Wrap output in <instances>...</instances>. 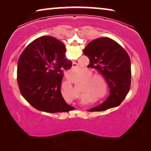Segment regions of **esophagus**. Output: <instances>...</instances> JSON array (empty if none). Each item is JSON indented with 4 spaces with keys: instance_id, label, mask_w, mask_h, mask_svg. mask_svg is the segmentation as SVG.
Returning <instances> with one entry per match:
<instances>
[{
    "instance_id": "34e87169",
    "label": "esophagus",
    "mask_w": 151,
    "mask_h": 151,
    "mask_svg": "<svg viewBox=\"0 0 151 151\" xmlns=\"http://www.w3.org/2000/svg\"><path fill=\"white\" fill-rule=\"evenodd\" d=\"M77 66H78V65H77V63H73V67H77Z\"/></svg>"
}]
</instances>
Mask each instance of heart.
I'll list each match as a JSON object with an SVG mask.
<instances>
[{
    "label": "heart",
    "instance_id": "1",
    "mask_svg": "<svg viewBox=\"0 0 151 151\" xmlns=\"http://www.w3.org/2000/svg\"><path fill=\"white\" fill-rule=\"evenodd\" d=\"M92 73V71L89 69L86 70V76L84 80H88L85 82L82 91L85 92L86 91H91L95 94L102 93L103 91V84L101 82L104 81V78L100 73Z\"/></svg>",
    "mask_w": 151,
    "mask_h": 151
}]
</instances>
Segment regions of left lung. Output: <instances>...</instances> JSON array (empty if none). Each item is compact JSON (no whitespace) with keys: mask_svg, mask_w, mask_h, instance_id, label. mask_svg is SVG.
<instances>
[{"mask_svg":"<svg viewBox=\"0 0 151 151\" xmlns=\"http://www.w3.org/2000/svg\"><path fill=\"white\" fill-rule=\"evenodd\" d=\"M83 53L89 59L88 67L98 69L110 88L109 98L89 111H103L119 106L131 88V60L127 51L115 40L104 37L90 42Z\"/></svg>","mask_w":151,"mask_h":151,"instance_id":"8db88e82","label":"left lung"}]
</instances>
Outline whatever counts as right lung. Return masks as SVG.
<instances>
[{
  "mask_svg": "<svg viewBox=\"0 0 151 151\" xmlns=\"http://www.w3.org/2000/svg\"><path fill=\"white\" fill-rule=\"evenodd\" d=\"M65 45L51 36L30 43L18 61L17 82L22 97L37 110L47 113L73 110L61 94L63 71L72 63L65 56Z\"/></svg>",
  "mask_w": 151,
  "mask_h": 151,
  "instance_id": "obj_1",
  "label": "right lung"
}]
</instances>
